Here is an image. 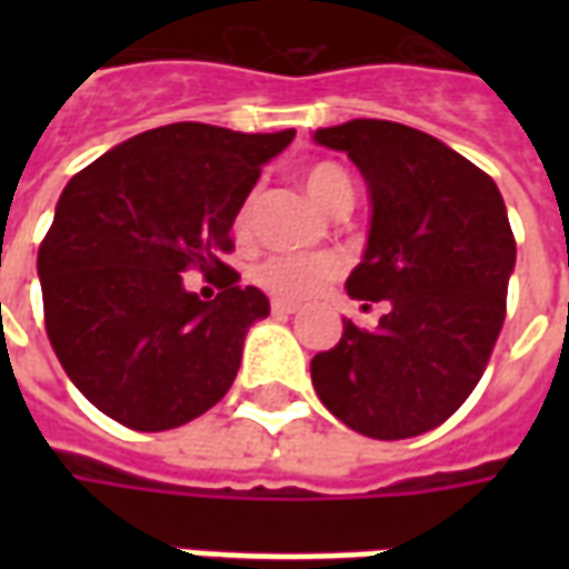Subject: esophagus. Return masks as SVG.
<instances>
[{
  "instance_id": "esophagus-1",
  "label": "esophagus",
  "mask_w": 569,
  "mask_h": 569,
  "mask_svg": "<svg viewBox=\"0 0 569 569\" xmlns=\"http://www.w3.org/2000/svg\"><path fill=\"white\" fill-rule=\"evenodd\" d=\"M296 301H283V298H273L271 301V313H277V317H289V313H296Z\"/></svg>"
}]
</instances>
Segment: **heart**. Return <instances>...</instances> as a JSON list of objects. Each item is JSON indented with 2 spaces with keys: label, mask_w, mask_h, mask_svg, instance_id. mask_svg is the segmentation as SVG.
Instances as JSON below:
<instances>
[{
  "label": "heart",
  "mask_w": 569,
  "mask_h": 569,
  "mask_svg": "<svg viewBox=\"0 0 569 569\" xmlns=\"http://www.w3.org/2000/svg\"><path fill=\"white\" fill-rule=\"evenodd\" d=\"M305 191L308 198L326 212H335L341 203H353V186L350 176L338 163L320 161L305 170ZM252 224V200H247L234 219V231L240 237L249 234ZM341 273V261L335 256H277V259L261 261L252 271L256 283L268 289L271 296L289 298V301H305L317 296L322 286L332 283Z\"/></svg>",
  "instance_id": "1"
}]
</instances>
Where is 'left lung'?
Returning a JSON list of instances; mask_svg holds the SVG:
<instances>
[{
	"label": "left lung",
	"mask_w": 569,
	"mask_h": 569,
	"mask_svg": "<svg viewBox=\"0 0 569 569\" xmlns=\"http://www.w3.org/2000/svg\"><path fill=\"white\" fill-rule=\"evenodd\" d=\"M313 142L347 151L369 186V243L347 292L387 301L375 332L345 320L310 359L322 406L369 439H411L476 390L506 320L515 237L497 182L423 130L353 118Z\"/></svg>",
	"instance_id": "obj_1"
}]
</instances>
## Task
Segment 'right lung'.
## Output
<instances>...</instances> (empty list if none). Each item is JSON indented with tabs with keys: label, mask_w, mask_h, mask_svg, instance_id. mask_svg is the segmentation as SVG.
Returning a JSON list of instances; mask_svg holds the SVG:
<instances>
[{
	"label": "right lung",
	"mask_w": 569,
	"mask_h": 569,
	"mask_svg": "<svg viewBox=\"0 0 569 569\" xmlns=\"http://www.w3.org/2000/svg\"><path fill=\"white\" fill-rule=\"evenodd\" d=\"M296 130L198 121L146 130L69 179L39 247L44 329L88 402L140 432L182 427L234 383L249 326L271 305L222 261L261 163ZM223 292L200 302L181 271Z\"/></svg>",
	"instance_id": "add662e5"
}]
</instances>
